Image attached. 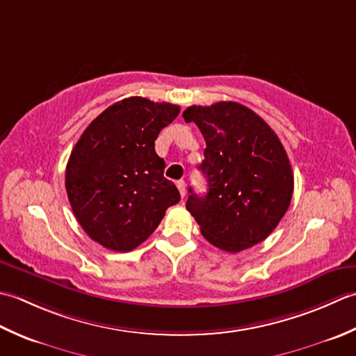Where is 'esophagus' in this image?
<instances>
[{"instance_id":"esophagus-1","label":"esophagus","mask_w":356,"mask_h":356,"mask_svg":"<svg viewBox=\"0 0 356 356\" xmlns=\"http://www.w3.org/2000/svg\"><path fill=\"white\" fill-rule=\"evenodd\" d=\"M177 187H178V191H179V195L181 197H186V183L183 179H179V181H177Z\"/></svg>"}]
</instances>
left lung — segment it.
<instances>
[{
	"instance_id": "obj_1",
	"label": "left lung",
	"mask_w": 356,
	"mask_h": 356,
	"mask_svg": "<svg viewBox=\"0 0 356 356\" xmlns=\"http://www.w3.org/2000/svg\"><path fill=\"white\" fill-rule=\"evenodd\" d=\"M206 141L200 169L207 195L188 188L186 207L210 244L230 253L269 236L287 212L293 173L277 134L249 107L235 101L191 106L183 112Z\"/></svg>"
}]
</instances>
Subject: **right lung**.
<instances>
[{"label":"right lung","mask_w":356,"mask_h":356,"mask_svg":"<svg viewBox=\"0 0 356 356\" xmlns=\"http://www.w3.org/2000/svg\"><path fill=\"white\" fill-rule=\"evenodd\" d=\"M178 113L177 104L124 98L98 115L75 144L66 168L67 197L86 234L103 248L134 250L181 200L155 152L159 132Z\"/></svg>","instance_id":"1"}]
</instances>
